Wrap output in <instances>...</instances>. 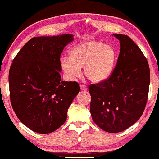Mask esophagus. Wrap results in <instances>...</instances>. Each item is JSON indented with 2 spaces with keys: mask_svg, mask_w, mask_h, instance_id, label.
I'll return each instance as SVG.
<instances>
[{
  "mask_svg": "<svg viewBox=\"0 0 159 159\" xmlns=\"http://www.w3.org/2000/svg\"><path fill=\"white\" fill-rule=\"evenodd\" d=\"M80 90H82V91H86L88 90L87 87H86V86L84 85H80Z\"/></svg>",
  "mask_w": 159,
  "mask_h": 159,
  "instance_id": "obj_1",
  "label": "esophagus"
}]
</instances>
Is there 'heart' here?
Segmentation results:
<instances>
[{
  "label": "heart",
  "instance_id": "b5f03b06",
  "mask_svg": "<svg viewBox=\"0 0 159 159\" xmlns=\"http://www.w3.org/2000/svg\"><path fill=\"white\" fill-rule=\"evenodd\" d=\"M116 52L111 45L99 41H88L77 45L69 51V57L61 58V66L67 76L78 77L84 67L85 77L98 83L111 76L114 68Z\"/></svg>",
  "mask_w": 159,
  "mask_h": 159
}]
</instances>
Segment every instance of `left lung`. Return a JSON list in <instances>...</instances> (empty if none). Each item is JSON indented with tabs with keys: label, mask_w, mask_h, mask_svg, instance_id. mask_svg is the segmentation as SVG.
Listing matches in <instances>:
<instances>
[{
	"label": "left lung",
	"mask_w": 159,
	"mask_h": 159,
	"mask_svg": "<svg viewBox=\"0 0 159 159\" xmlns=\"http://www.w3.org/2000/svg\"><path fill=\"white\" fill-rule=\"evenodd\" d=\"M114 36L120 45L116 66L108 79L88 88L93 121L111 133L125 130L139 120L150 83L149 64L139 48L126 35Z\"/></svg>",
	"instance_id": "left-lung-1"
}]
</instances>
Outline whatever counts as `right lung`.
<instances>
[{"mask_svg": "<svg viewBox=\"0 0 159 159\" xmlns=\"http://www.w3.org/2000/svg\"><path fill=\"white\" fill-rule=\"evenodd\" d=\"M74 35L34 37L17 53L10 69V98L20 121L34 132L50 133L66 121L80 91L76 81H61L60 55Z\"/></svg>", "mask_w": 159, "mask_h": 159, "instance_id": "add662e5", "label": "right lung"}]
</instances>
